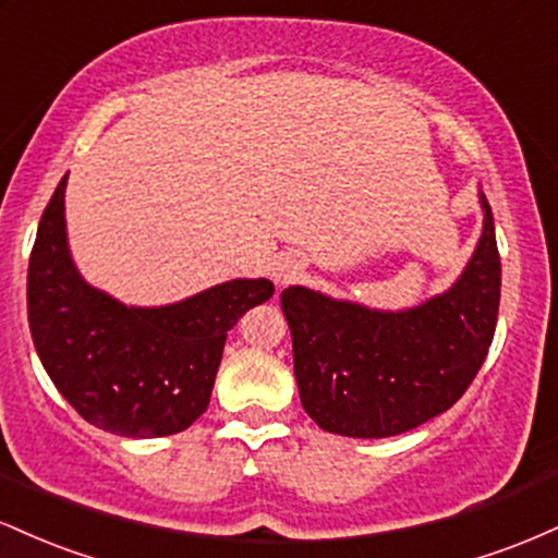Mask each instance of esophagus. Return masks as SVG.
Instances as JSON below:
<instances>
[{
  "label": "esophagus",
  "mask_w": 558,
  "mask_h": 558,
  "mask_svg": "<svg viewBox=\"0 0 558 558\" xmlns=\"http://www.w3.org/2000/svg\"><path fill=\"white\" fill-rule=\"evenodd\" d=\"M299 275H301V265H299V259L283 257V259L275 262V267H272V280H275V283H278V286L291 283V280H296Z\"/></svg>",
  "instance_id": "34e87169"
}]
</instances>
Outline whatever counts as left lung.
Here are the masks:
<instances>
[{
  "instance_id": "obj_1",
  "label": "left lung",
  "mask_w": 558,
  "mask_h": 558,
  "mask_svg": "<svg viewBox=\"0 0 558 558\" xmlns=\"http://www.w3.org/2000/svg\"><path fill=\"white\" fill-rule=\"evenodd\" d=\"M480 204L483 235L464 272L414 310H369L304 286L280 293L301 407L323 430L401 435L451 409L475 380L501 299V257L485 194Z\"/></svg>"
}]
</instances>
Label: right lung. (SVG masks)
Wrapping results in <instances>:
<instances>
[{
	"label": "right lung",
	"instance_id": "obj_1",
	"mask_svg": "<svg viewBox=\"0 0 558 558\" xmlns=\"http://www.w3.org/2000/svg\"><path fill=\"white\" fill-rule=\"evenodd\" d=\"M62 178L28 262V325L47 375L83 420L123 438L181 433L209 407L228 330L275 293L228 280L168 306H125L70 259Z\"/></svg>",
	"mask_w": 558,
	"mask_h": 558
}]
</instances>
